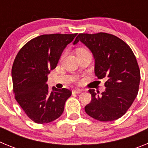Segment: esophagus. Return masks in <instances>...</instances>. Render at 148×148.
<instances>
[{
  "instance_id": "esophagus-1",
  "label": "esophagus",
  "mask_w": 148,
  "mask_h": 148,
  "mask_svg": "<svg viewBox=\"0 0 148 148\" xmlns=\"http://www.w3.org/2000/svg\"><path fill=\"white\" fill-rule=\"evenodd\" d=\"M73 93H81L82 92V90H80V89H75V90H73Z\"/></svg>"
}]
</instances>
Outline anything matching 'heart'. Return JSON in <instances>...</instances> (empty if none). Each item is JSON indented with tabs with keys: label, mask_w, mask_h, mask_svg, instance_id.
<instances>
[{
	"label": "heart",
	"mask_w": 148,
	"mask_h": 148,
	"mask_svg": "<svg viewBox=\"0 0 148 148\" xmlns=\"http://www.w3.org/2000/svg\"><path fill=\"white\" fill-rule=\"evenodd\" d=\"M86 50H84V49H78V51H77V53H82V52H85Z\"/></svg>",
	"instance_id": "b5f03b06"
}]
</instances>
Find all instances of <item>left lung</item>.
Wrapping results in <instances>:
<instances>
[{
    "label": "left lung",
    "instance_id": "1",
    "mask_svg": "<svg viewBox=\"0 0 148 148\" xmlns=\"http://www.w3.org/2000/svg\"><path fill=\"white\" fill-rule=\"evenodd\" d=\"M79 41L87 47L95 60L98 78H106L101 93L90 90L92 100L85 106L88 116L101 121L118 119L135 100L140 83V70L136 58L125 41L110 34H79L73 44Z\"/></svg>",
    "mask_w": 148,
    "mask_h": 148
}]
</instances>
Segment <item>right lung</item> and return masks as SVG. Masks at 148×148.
Returning <instances> with one entry per match:
<instances>
[{
  "instance_id": "1",
  "label": "right lung",
  "mask_w": 148,
  "mask_h": 148,
  "mask_svg": "<svg viewBox=\"0 0 148 148\" xmlns=\"http://www.w3.org/2000/svg\"><path fill=\"white\" fill-rule=\"evenodd\" d=\"M77 34L43 35L29 40L17 55L12 68L15 99L29 118L45 124L59 118L72 92L53 87L49 91L48 75L56 67L63 51Z\"/></svg>"
}]
</instances>
